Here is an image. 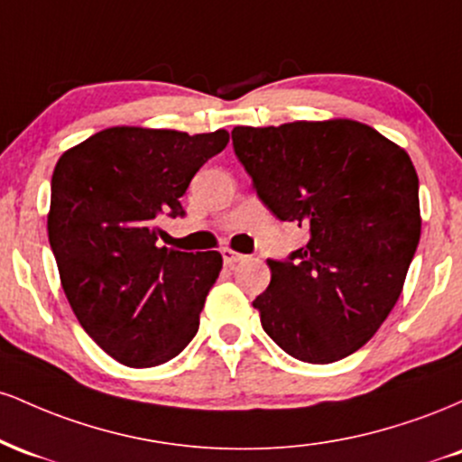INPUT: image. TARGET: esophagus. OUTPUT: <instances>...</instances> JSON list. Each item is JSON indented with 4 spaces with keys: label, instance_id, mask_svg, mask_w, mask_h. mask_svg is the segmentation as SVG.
<instances>
[{
    "label": "esophagus",
    "instance_id": "esophagus-1",
    "mask_svg": "<svg viewBox=\"0 0 462 462\" xmlns=\"http://www.w3.org/2000/svg\"><path fill=\"white\" fill-rule=\"evenodd\" d=\"M221 256H224V263L227 264V267H232V264L245 261V256H243V254H238V252H235V249H230V247L221 249Z\"/></svg>",
    "mask_w": 462,
    "mask_h": 462
}]
</instances>
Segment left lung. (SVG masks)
I'll list each match as a JSON object with an SVG mask.
<instances>
[{
  "label": "left lung",
  "instance_id": "1",
  "mask_svg": "<svg viewBox=\"0 0 462 462\" xmlns=\"http://www.w3.org/2000/svg\"><path fill=\"white\" fill-rule=\"evenodd\" d=\"M238 161L280 221L310 232L254 300L293 358L349 356L393 310L421 236L419 178L404 147L352 119L232 130Z\"/></svg>",
  "mask_w": 462,
  "mask_h": 462
}]
</instances>
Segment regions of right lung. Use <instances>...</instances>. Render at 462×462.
<instances>
[{
    "label": "right lung",
    "mask_w": 462,
    "mask_h": 462,
    "mask_svg": "<svg viewBox=\"0 0 462 462\" xmlns=\"http://www.w3.org/2000/svg\"><path fill=\"white\" fill-rule=\"evenodd\" d=\"M227 141L226 130L115 125L58 158L47 235L60 284L79 326L121 365L167 363L198 332L224 261L161 245V224L184 215L180 198Z\"/></svg>",
    "instance_id": "add662e5"
}]
</instances>
